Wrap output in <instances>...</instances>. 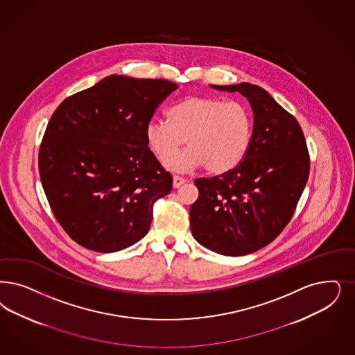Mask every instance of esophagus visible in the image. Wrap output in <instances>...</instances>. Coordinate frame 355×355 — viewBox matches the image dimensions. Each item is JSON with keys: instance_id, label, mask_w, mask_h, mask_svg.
I'll return each mask as SVG.
<instances>
[{"instance_id": "1", "label": "esophagus", "mask_w": 355, "mask_h": 355, "mask_svg": "<svg viewBox=\"0 0 355 355\" xmlns=\"http://www.w3.org/2000/svg\"><path fill=\"white\" fill-rule=\"evenodd\" d=\"M186 184V180L182 178V177H180V175H174L173 177V186L177 189V187H180V186H182V184Z\"/></svg>"}]
</instances>
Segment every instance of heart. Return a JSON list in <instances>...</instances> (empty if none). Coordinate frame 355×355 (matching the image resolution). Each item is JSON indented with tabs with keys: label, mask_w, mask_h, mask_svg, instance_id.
I'll return each mask as SVG.
<instances>
[{
	"label": "heart",
	"mask_w": 355,
	"mask_h": 355,
	"mask_svg": "<svg viewBox=\"0 0 355 355\" xmlns=\"http://www.w3.org/2000/svg\"><path fill=\"white\" fill-rule=\"evenodd\" d=\"M253 127V114L244 103L191 96L171 107L169 121L148 123L146 139L161 162L170 159L165 164L171 171L205 165L208 173L223 174L243 162L252 143ZM184 138L189 148L173 157Z\"/></svg>",
	"instance_id": "1"
}]
</instances>
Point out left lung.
<instances>
[{"instance_id": "1", "label": "left lung", "mask_w": 355, "mask_h": 355, "mask_svg": "<svg viewBox=\"0 0 355 355\" xmlns=\"http://www.w3.org/2000/svg\"><path fill=\"white\" fill-rule=\"evenodd\" d=\"M212 87L248 98L253 137L239 166L196 178L190 225L199 244L237 257L270 244L290 223L308 181L309 153L299 122L266 90L248 83Z\"/></svg>"}]
</instances>
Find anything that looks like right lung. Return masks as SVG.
Returning a JSON list of instances; mask_svg holds the SVG:
<instances>
[{"label":"right lung","mask_w":355,"mask_h":355,"mask_svg":"<svg viewBox=\"0 0 355 355\" xmlns=\"http://www.w3.org/2000/svg\"><path fill=\"white\" fill-rule=\"evenodd\" d=\"M178 87L109 76L65 98L39 148V174L56 220L77 244L112 253L141 240L173 177L148 148L146 127Z\"/></svg>","instance_id":"1"}]
</instances>
